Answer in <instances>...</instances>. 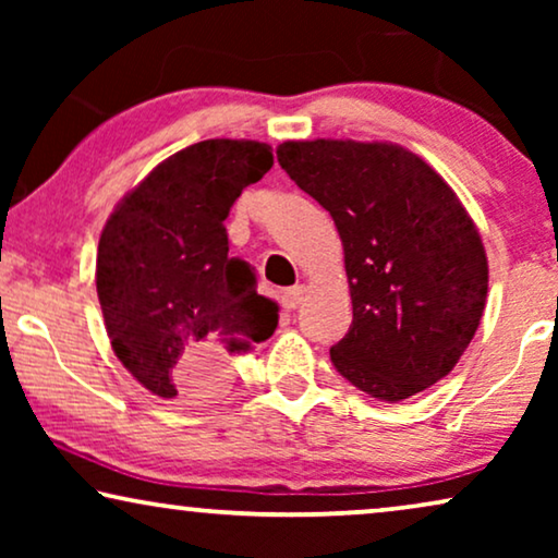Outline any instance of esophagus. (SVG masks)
I'll return each instance as SVG.
<instances>
[{
  "instance_id": "1",
  "label": "esophagus",
  "mask_w": 558,
  "mask_h": 558,
  "mask_svg": "<svg viewBox=\"0 0 558 558\" xmlns=\"http://www.w3.org/2000/svg\"><path fill=\"white\" fill-rule=\"evenodd\" d=\"M304 294H307V289H304L302 284L300 287H292V289H284V292H281V307H284L287 312L296 310L302 304Z\"/></svg>"
}]
</instances>
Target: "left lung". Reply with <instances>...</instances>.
<instances>
[{
    "mask_svg": "<svg viewBox=\"0 0 558 558\" xmlns=\"http://www.w3.org/2000/svg\"><path fill=\"white\" fill-rule=\"evenodd\" d=\"M277 159L338 226L353 323L330 348L342 378L396 403L447 376L475 338L487 256L454 190L391 142L279 144Z\"/></svg>",
    "mask_w": 558,
    "mask_h": 558,
    "instance_id": "8db88e82",
    "label": "left lung"
}]
</instances>
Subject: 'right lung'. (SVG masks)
Instances as JSON below:
<instances>
[{
  "instance_id": "obj_1",
  "label": "right lung",
  "mask_w": 558,
  "mask_h": 558,
  "mask_svg": "<svg viewBox=\"0 0 558 558\" xmlns=\"http://www.w3.org/2000/svg\"><path fill=\"white\" fill-rule=\"evenodd\" d=\"M269 144L205 140L157 165L106 220L96 292L113 353L159 399H210L226 357L271 338L277 302L228 256L223 220L271 170Z\"/></svg>"
}]
</instances>
